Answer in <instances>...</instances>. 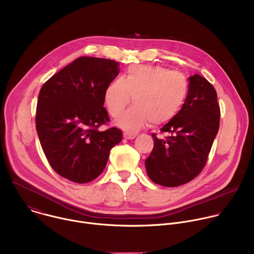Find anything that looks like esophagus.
Segmentation results:
<instances>
[{"label": "esophagus", "instance_id": "obj_1", "mask_svg": "<svg viewBox=\"0 0 254 254\" xmlns=\"http://www.w3.org/2000/svg\"><path fill=\"white\" fill-rule=\"evenodd\" d=\"M136 135H137V133H135V132L124 131V136H125L126 138H127V139H132V138H134Z\"/></svg>", "mask_w": 254, "mask_h": 254}]
</instances>
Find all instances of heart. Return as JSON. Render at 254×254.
I'll use <instances>...</instances> for the list:
<instances>
[{"instance_id":"obj_1","label":"heart","mask_w":254,"mask_h":254,"mask_svg":"<svg viewBox=\"0 0 254 254\" xmlns=\"http://www.w3.org/2000/svg\"><path fill=\"white\" fill-rule=\"evenodd\" d=\"M187 95L188 81L180 72L157 65H134L106 86L104 102L108 113L116 118L132 96L134 104L117 123L133 130L149 121L154 126L169 123L183 107Z\"/></svg>"}]
</instances>
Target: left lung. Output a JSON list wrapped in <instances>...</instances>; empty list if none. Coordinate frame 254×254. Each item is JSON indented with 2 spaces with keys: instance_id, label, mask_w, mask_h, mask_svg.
<instances>
[{
  "instance_id": "1",
  "label": "left lung",
  "mask_w": 254,
  "mask_h": 254,
  "mask_svg": "<svg viewBox=\"0 0 254 254\" xmlns=\"http://www.w3.org/2000/svg\"><path fill=\"white\" fill-rule=\"evenodd\" d=\"M220 124L214 86L204 77H189L186 101L179 114L154 132V149L146 160L149 178L165 187H178L196 178L205 167Z\"/></svg>"
}]
</instances>
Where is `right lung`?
<instances>
[{
    "label": "right lung",
    "mask_w": 254,
    "mask_h": 254,
    "mask_svg": "<svg viewBox=\"0 0 254 254\" xmlns=\"http://www.w3.org/2000/svg\"><path fill=\"white\" fill-rule=\"evenodd\" d=\"M119 62L82 56L41 87L36 129L52 169L74 183H88L104 170L110 152L123 138L103 107L104 91L120 73Z\"/></svg>",
    "instance_id": "1"
}]
</instances>
